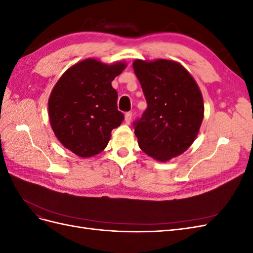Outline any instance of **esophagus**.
I'll use <instances>...</instances> for the list:
<instances>
[{
	"instance_id": "34e87169",
	"label": "esophagus",
	"mask_w": 253,
	"mask_h": 253,
	"mask_svg": "<svg viewBox=\"0 0 253 253\" xmlns=\"http://www.w3.org/2000/svg\"><path fill=\"white\" fill-rule=\"evenodd\" d=\"M125 120H126V125L131 124V121H132V113L131 112H128V113H126L125 115Z\"/></svg>"
}]
</instances>
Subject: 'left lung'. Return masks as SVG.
Masks as SVG:
<instances>
[{
	"label": "left lung",
	"instance_id": "8db88e82",
	"mask_svg": "<svg viewBox=\"0 0 253 253\" xmlns=\"http://www.w3.org/2000/svg\"><path fill=\"white\" fill-rule=\"evenodd\" d=\"M148 108L134 122L140 149L158 162L182 154L195 140L204 118L202 91L178 62H133Z\"/></svg>",
	"mask_w": 253,
	"mask_h": 253
}]
</instances>
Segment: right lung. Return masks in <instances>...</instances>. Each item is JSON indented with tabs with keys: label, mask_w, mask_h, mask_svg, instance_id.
Wrapping results in <instances>:
<instances>
[{
	"label": "right lung",
	"mask_w": 253,
	"mask_h": 253,
	"mask_svg": "<svg viewBox=\"0 0 253 253\" xmlns=\"http://www.w3.org/2000/svg\"><path fill=\"white\" fill-rule=\"evenodd\" d=\"M126 67L125 62L109 65L85 59L68 68L53 86L48 99L50 126L74 154L83 158L99 154L108 145L112 129L125 119L112 81Z\"/></svg>",
	"instance_id": "1"
}]
</instances>
